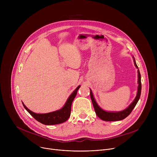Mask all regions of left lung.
I'll use <instances>...</instances> for the list:
<instances>
[{"label": "left lung", "instance_id": "left-lung-1", "mask_svg": "<svg viewBox=\"0 0 157 157\" xmlns=\"http://www.w3.org/2000/svg\"><path fill=\"white\" fill-rule=\"evenodd\" d=\"M133 57L134 59V65L136 66V67L138 69L137 65L136 64V60L134 57ZM138 72V87H137V95L136 98H134V100L133 102H132L128 108H127L121 111H107L104 109H102L101 107L98 105L95 99V98L94 97L93 93L91 89L90 90V97H91V100L92 102V104L94 105V108L96 114L97 115V117L98 118H100L101 120L104 121H120L122 120L123 119H125L127 118L128 115L131 113V112L132 111L133 109L135 108V106L136 105L140 96H141V74H140L139 70L138 69L137 70Z\"/></svg>", "mask_w": 157, "mask_h": 157}]
</instances>
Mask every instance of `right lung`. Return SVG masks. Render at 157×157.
I'll return each instance as SVG.
<instances>
[{
  "mask_svg": "<svg viewBox=\"0 0 157 157\" xmlns=\"http://www.w3.org/2000/svg\"><path fill=\"white\" fill-rule=\"evenodd\" d=\"M79 88H80V85H79L75 89V90H74V91L71 94V95L67 98V101H66L65 105L63 106L62 108H61L59 110L53 111L51 113H44V114L36 113L29 109L26 107V105L23 104V102H22V104H23V105L24 106L25 109L30 114L31 116H32L39 122L46 125L60 124V123H62L67 121L70 117L71 111V105L73 100L74 99V98H75L77 94L78 90H79Z\"/></svg>",
  "mask_w": 157,
  "mask_h": 157,
  "instance_id": "add662e5",
  "label": "right lung"
}]
</instances>
